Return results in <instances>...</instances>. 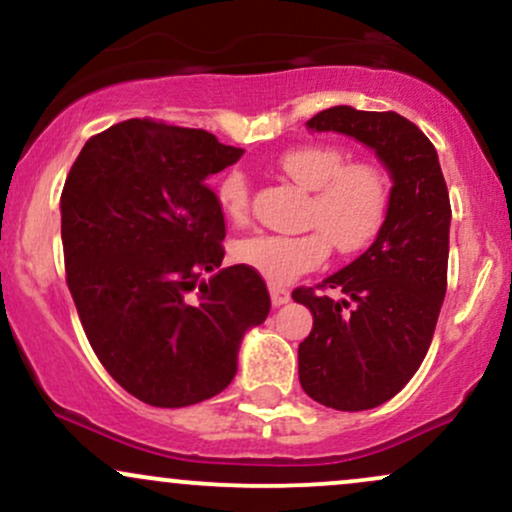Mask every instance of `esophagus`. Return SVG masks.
I'll return each mask as SVG.
<instances>
[{
    "label": "esophagus",
    "instance_id": "34e87169",
    "mask_svg": "<svg viewBox=\"0 0 512 512\" xmlns=\"http://www.w3.org/2000/svg\"><path fill=\"white\" fill-rule=\"evenodd\" d=\"M269 293H272V303L276 305V308H279V305H284V303H289V298H291V293L286 291V289H281V286H269Z\"/></svg>",
    "mask_w": 512,
    "mask_h": 512
}]
</instances>
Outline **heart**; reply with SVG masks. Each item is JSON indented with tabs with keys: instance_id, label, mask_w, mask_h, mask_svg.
Listing matches in <instances>:
<instances>
[{
	"instance_id": "heart-1",
	"label": "heart",
	"mask_w": 512,
	"mask_h": 512,
	"mask_svg": "<svg viewBox=\"0 0 512 512\" xmlns=\"http://www.w3.org/2000/svg\"><path fill=\"white\" fill-rule=\"evenodd\" d=\"M276 166L303 190H313L308 223L317 228L298 236L255 233L238 240L233 257L272 284H289L296 276L313 272L330 257L332 245L339 252L366 248L383 226L390 182L373 163H346L339 146L305 144L284 151ZM216 202L231 221L248 219L250 190L240 170H228L216 182Z\"/></svg>"
}]
</instances>
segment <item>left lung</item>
<instances>
[{
  "label": "left lung",
  "instance_id": "left-lung-1",
  "mask_svg": "<svg viewBox=\"0 0 512 512\" xmlns=\"http://www.w3.org/2000/svg\"><path fill=\"white\" fill-rule=\"evenodd\" d=\"M313 132H339L370 146L390 170V204L378 238L349 267L317 289L293 291L313 313L298 346L305 395L339 411L380 407L409 383L424 361L448 289L450 197L436 146L414 122L351 105L322 110Z\"/></svg>",
  "mask_w": 512,
  "mask_h": 512
}]
</instances>
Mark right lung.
Returning <instances> with one entry per match:
<instances>
[{
	"label": "right lung",
	"instance_id": "obj_1",
	"mask_svg": "<svg viewBox=\"0 0 512 512\" xmlns=\"http://www.w3.org/2000/svg\"><path fill=\"white\" fill-rule=\"evenodd\" d=\"M240 156L204 129L134 117L88 139L64 182L76 313L103 368L151 407L219 395L272 308L255 269H219L226 221L207 178Z\"/></svg>",
	"mask_w": 512,
	"mask_h": 512
}]
</instances>
